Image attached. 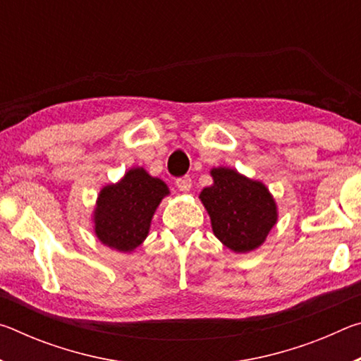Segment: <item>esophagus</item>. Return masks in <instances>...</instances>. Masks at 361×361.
<instances>
[{
	"mask_svg": "<svg viewBox=\"0 0 361 361\" xmlns=\"http://www.w3.org/2000/svg\"><path fill=\"white\" fill-rule=\"evenodd\" d=\"M175 185L181 192H189V191H191V188H192V180L189 178V176H183V178H178L175 181Z\"/></svg>",
	"mask_w": 361,
	"mask_h": 361,
	"instance_id": "1",
	"label": "esophagus"
}]
</instances>
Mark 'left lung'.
<instances>
[{
	"label": "left lung",
	"mask_w": 361,
	"mask_h": 361,
	"mask_svg": "<svg viewBox=\"0 0 361 361\" xmlns=\"http://www.w3.org/2000/svg\"><path fill=\"white\" fill-rule=\"evenodd\" d=\"M210 175L213 185L204 188L199 199L213 234L234 253L259 248L279 221V207L269 188L231 167H213Z\"/></svg>",
	"instance_id": "8db88e82"
}]
</instances>
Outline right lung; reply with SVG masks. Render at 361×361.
Returning a JSON list of instances; mask_svg holds the SVG:
<instances>
[{"mask_svg":"<svg viewBox=\"0 0 361 361\" xmlns=\"http://www.w3.org/2000/svg\"><path fill=\"white\" fill-rule=\"evenodd\" d=\"M169 186L143 167L127 170L118 183L100 189L92 212V228L103 245L119 253H132L149 234L152 216Z\"/></svg>","mask_w":361,"mask_h":361,"instance_id":"right-lung-1","label":"right lung"}]
</instances>
